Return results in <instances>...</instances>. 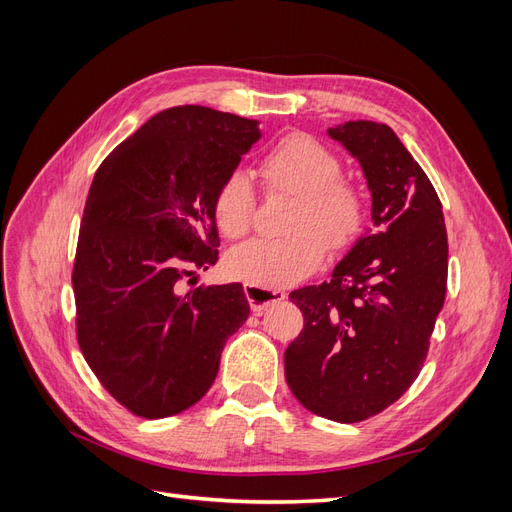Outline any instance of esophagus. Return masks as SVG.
Wrapping results in <instances>:
<instances>
[{
	"label": "esophagus",
	"instance_id": "1",
	"mask_svg": "<svg viewBox=\"0 0 512 512\" xmlns=\"http://www.w3.org/2000/svg\"><path fill=\"white\" fill-rule=\"evenodd\" d=\"M245 297L250 301V307L254 314H262L265 309L273 303H280L286 299L284 290H267V288H258L252 284H245Z\"/></svg>",
	"mask_w": 512,
	"mask_h": 512
}]
</instances>
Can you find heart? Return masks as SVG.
<instances>
[{
	"mask_svg": "<svg viewBox=\"0 0 512 512\" xmlns=\"http://www.w3.org/2000/svg\"><path fill=\"white\" fill-rule=\"evenodd\" d=\"M267 190L297 196L286 239H252L226 258L232 277L258 288L280 290L312 275L333 250H346L361 235L367 203L363 192L342 177V162L316 138L294 132L277 141L262 158ZM252 181L232 173L213 198V215L228 239L243 237L254 220Z\"/></svg>",
	"mask_w": 512,
	"mask_h": 512,
	"instance_id": "1",
	"label": "heart"
}]
</instances>
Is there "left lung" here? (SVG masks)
<instances>
[{"label": "left lung", "instance_id": "left-lung-1", "mask_svg": "<svg viewBox=\"0 0 512 512\" xmlns=\"http://www.w3.org/2000/svg\"><path fill=\"white\" fill-rule=\"evenodd\" d=\"M329 136L361 164L376 230L356 239L329 282L290 292L305 324L284 369L309 412L359 423L395 404L425 363L448 241L436 190L389 126L346 121Z\"/></svg>", "mask_w": 512, "mask_h": 512}]
</instances>
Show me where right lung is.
Wrapping results in <instances>:
<instances>
[{
  "label": "right lung",
  "instance_id": "obj_1",
  "mask_svg": "<svg viewBox=\"0 0 512 512\" xmlns=\"http://www.w3.org/2000/svg\"><path fill=\"white\" fill-rule=\"evenodd\" d=\"M260 136L256 119L175 106L96 170L72 271L76 337L104 389L136 416L194 406L250 316L241 284L181 294L177 282L218 262L213 198Z\"/></svg>",
  "mask_w": 512,
  "mask_h": 512
}]
</instances>
